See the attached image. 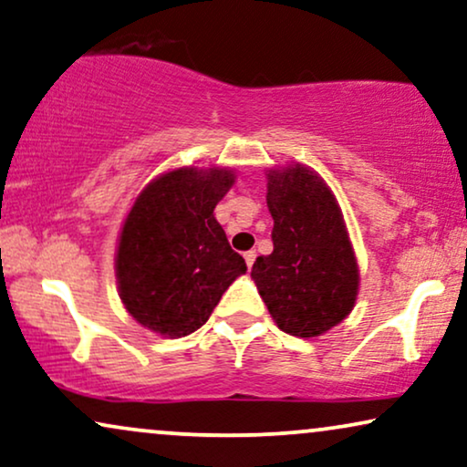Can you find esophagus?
<instances>
[{
  "label": "esophagus",
  "instance_id": "1",
  "mask_svg": "<svg viewBox=\"0 0 467 467\" xmlns=\"http://www.w3.org/2000/svg\"><path fill=\"white\" fill-rule=\"evenodd\" d=\"M244 258H245V265H247V266H250V269H252V265H254V263H256V252H254V250H250V252H245V254H244Z\"/></svg>",
  "mask_w": 467,
  "mask_h": 467
}]
</instances>
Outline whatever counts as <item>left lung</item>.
I'll use <instances>...</instances> for the list:
<instances>
[{"instance_id":"left-lung-1","label":"left lung","mask_w":467,"mask_h":467,"mask_svg":"<svg viewBox=\"0 0 467 467\" xmlns=\"http://www.w3.org/2000/svg\"><path fill=\"white\" fill-rule=\"evenodd\" d=\"M266 207L273 252L258 256L252 279L284 333L318 337L352 312L358 266L333 192L303 164L269 171Z\"/></svg>"}]
</instances>
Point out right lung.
Returning <instances> with one entry per match:
<instances>
[{
    "mask_svg": "<svg viewBox=\"0 0 467 467\" xmlns=\"http://www.w3.org/2000/svg\"><path fill=\"white\" fill-rule=\"evenodd\" d=\"M228 169H177L153 179L123 222L115 271L130 316L169 337L194 333L247 271L215 220L233 188Z\"/></svg>",
    "mask_w": 467,
    "mask_h": 467,
    "instance_id": "right-lung-1",
    "label": "right lung"
}]
</instances>
